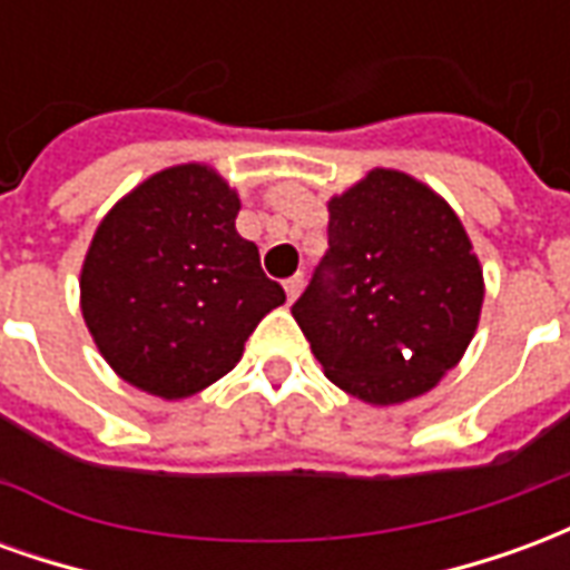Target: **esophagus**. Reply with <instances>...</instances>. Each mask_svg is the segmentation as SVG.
<instances>
[{"label":"esophagus","mask_w":570,"mask_h":570,"mask_svg":"<svg viewBox=\"0 0 570 570\" xmlns=\"http://www.w3.org/2000/svg\"><path fill=\"white\" fill-rule=\"evenodd\" d=\"M302 286H305V274H293L289 281H284L286 298H289V302H296L298 293H302Z\"/></svg>","instance_id":"obj_1"}]
</instances>
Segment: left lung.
Returning <instances> with one entry per match:
<instances>
[{
	"instance_id": "8db88e82",
	"label": "left lung",
	"mask_w": 570,
	"mask_h": 570,
	"mask_svg": "<svg viewBox=\"0 0 570 570\" xmlns=\"http://www.w3.org/2000/svg\"><path fill=\"white\" fill-rule=\"evenodd\" d=\"M326 235L293 305L326 379L375 406L430 391L461 360L482 308L461 219L412 176L372 170L330 200Z\"/></svg>"
}]
</instances>
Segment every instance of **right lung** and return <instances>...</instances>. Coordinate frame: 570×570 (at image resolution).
Masks as SVG:
<instances>
[{
  "mask_svg": "<svg viewBox=\"0 0 570 570\" xmlns=\"http://www.w3.org/2000/svg\"><path fill=\"white\" fill-rule=\"evenodd\" d=\"M240 200L210 167L183 164L106 216L81 268V314L106 363L164 400L235 370L259 321L284 305L259 249L235 232Z\"/></svg>",
  "mask_w": 570,
  "mask_h": 570,
  "instance_id": "add662e5",
  "label": "right lung"
}]
</instances>
